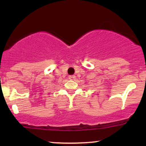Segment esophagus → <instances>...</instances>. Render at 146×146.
<instances>
[{"label":"esophagus","instance_id":"34e87169","mask_svg":"<svg viewBox=\"0 0 146 146\" xmlns=\"http://www.w3.org/2000/svg\"><path fill=\"white\" fill-rule=\"evenodd\" d=\"M75 75H69V76H68V79H69V80H75Z\"/></svg>","mask_w":146,"mask_h":146}]
</instances>
